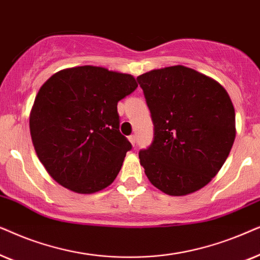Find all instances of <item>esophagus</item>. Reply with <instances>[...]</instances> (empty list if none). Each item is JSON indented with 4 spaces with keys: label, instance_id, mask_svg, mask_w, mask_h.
<instances>
[{
    "label": "esophagus",
    "instance_id": "esophagus-1",
    "mask_svg": "<svg viewBox=\"0 0 260 260\" xmlns=\"http://www.w3.org/2000/svg\"><path fill=\"white\" fill-rule=\"evenodd\" d=\"M128 140H129V143L132 144L133 146L136 145V136H129V137H128Z\"/></svg>",
    "mask_w": 260,
    "mask_h": 260
}]
</instances>
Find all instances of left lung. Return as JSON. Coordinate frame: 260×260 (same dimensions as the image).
Returning a JSON list of instances; mask_svg holds the SVG:
<instances>
[{"mask_svg":"<svg viewBox=\"0 0 260 260\" xmlns=\"http://www.w3.org/2000/svg\"><path fill=\"white\" fill-rule=\"evenodd\" d=\"M137 79L154 124L151 146L139 152L148 181L171 196L202 189L222 168L235 139V112L226 89L183 65Z\"/></svg>","mask_w":260,"mask_h":260,"instance_id":"8db88e82","label":"left lung"}]
</instances>
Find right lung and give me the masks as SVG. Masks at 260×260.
I'll use <instances>...</instances> for the list:
<instances>
[{"label":"right lung","mask_w":260,"mask_h":260,"mask_svg":"<svg viewBox=\"0 0 260 260\" xmlns=\"http://www.w3.org/2000/svg\"><path fill=\"white\" fill-rule=\"evenodd\" d=\"M137 86L132 75L92 65L64 69L41 85L29 114L30 138L58 184L77 193L112 184L132 148L120 133L117 102Z\"/></svg>","instance_id":"obj_1"}]
</instances>
